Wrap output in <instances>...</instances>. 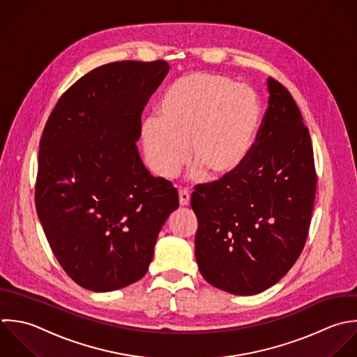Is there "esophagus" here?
Listing matches in <instances>:
<instances>
[{
    "instance_id": "obj_1",
    "label": "esophagus",
    "mask_w": 357,
    "mask_h": 357,
    "mask_svg": "<svg viewBox=\"0 0 357 357\" xmlns=\"http://www.w3.org/2000/svg\"><path fill=\"white\" fill-rule=\"evenodd\" d=\"M189 202H190V193H189V190L181 189V190H179V204H181V206H188Z\"/></svg>"
}]
</instances>
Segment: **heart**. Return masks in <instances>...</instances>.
I'll return each instance as SVG.
<instances>
[{
    "instance_id": "heart-1",
    "label": "heart",
    "mask_w": 357,
    "mask_h": 357,
    "mask_svg": "<svg viewBox=\"0 0 357 357\" xmlns=\"http://www.w3.org/2000/svg\"><path fill=\"white\" fill-rule=\"evenodd\" d=\"M158 116L142 125L146 160L153 172L172 178L189 158L208 176L235 171L248 157L260 125L261 107L249 86L231 77L193 72L162 96Z\"/></svg>"
}]
</instances>
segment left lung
I'll return each mask as SVG.
<instances>
[{
	"label": "left lung",
	"instance_id": "1",
	"mask_svg": "<svg viewBox=\"0 0 357 357\" xmlns=\"http://www.w3.org/2000/svg\"><path fill=\"white\" fill-rule=\"evenodd\" d=\"M268 107L245 161L195 186L196 260L204 280L234 295L277 284L309 235L317 174L310 132L288 89L268 79Z\"/></svg>",
	"mask_w": 357,
	"mask_h": 357
}]
</instances>
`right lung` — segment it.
<instances>
[{"label":"right lung","instance_id":"1","mask_svg":"<svg viewBox=\"0 0 357 357\" xmlns=\"http://www.w3.org/2000/svg\"><path fill=\"white\" fill-rule=\"evenodd\" d=\"M168 70L162 59L98 66L59 97L44 126L37 215L63 271L89 291L139 281L179 206L178 190L150 175L136 149L142 112Z\"/></svg>","mask_w":357,"mask_h":357}]
</instances>
